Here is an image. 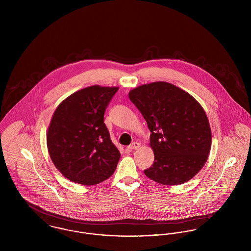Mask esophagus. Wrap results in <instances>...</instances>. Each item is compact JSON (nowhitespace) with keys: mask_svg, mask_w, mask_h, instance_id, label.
I'll return each instance as SVG.
<instances>
[{"mask_svg":"<svg viewBox=\"0 0 251 251\" xmlns=\"http://www.w3.org/2000/svg\"><path fill=\"white\" fill-rule=\"evenodd\" d=\"M139 147H140V144L138 143V142H133V143L128 147V149L131 150H131H137Z\"/></svg>","mask_w":251,"mask_h":251,"instance_id":"34e87169","label":"esophagus"}]
</instances>
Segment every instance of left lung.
Segmentation results:
<instances>
[{"label":"left lung","instance_id":"left-lung-1","mask_svg":"<svg viewBox=\"0 0 251 251\" xmlns=\"http://www.w3.org/2000/svg\"><path fill=\"white\" fill-rule=\"evenodd\" d=\"M129 98L151 132L154 162L145 175L164 185L191 179L205 165L212 145L209 120L200 102L167 82L142 84Z\"/></svg>","mask_w":251,"mask_h":251}]
</instances>
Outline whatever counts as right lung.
Returning <instances> with one entry per match:
<instances>
[{
	"label": "right lung",
	"instance_id": "1",
	"mask_svg": "<svg viewBox=\"0 0 251 251\" xmlns=\"http://www.w3.org/2000/svg\"><path fill=\"white\" fill-rule=\"evenodd\" d=\"M117 86L91 85L65 99L47 131L49 154L61 174L83 185L98 184L116 170L120 152L104 124V112Z\"/></svg>",
	"mask_w": 251,
	"mask_h": 251
}]
</instances>
